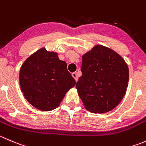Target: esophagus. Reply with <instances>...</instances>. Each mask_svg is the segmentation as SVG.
Here are the masks:
<instances>
[{"label":"esophagus","instance_id":"esophagus-1","mask_svg":"<svg viewBox=\"0 0 146 146\" xmlns=\"http://www.w3.org/2000/svg\"><path fill=\"white\" fill-rule=\"evenodd\" d=\"M72 76H73V77L74 78L75 80H76V81L77 82V81H78V78L77 73H72Z\"/></svg>","mask_w":146,"mask_h":146}]
</instances>
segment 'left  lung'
<instances>
[{"label": "left lung", "mask_w": 146, "mask_h": 146, "mask_svg": "<svg viewBox=\"0 0 146 146\" xmlns=\"http://www.w3.org/2000/svg\"><path fill=\"white\" fill-rule=\"evenodd\" d=\"M82 76L76 88L85 108L104 113L116 107L128 88L129 70L116 52L97 45L82 57Z\"/></svg>", "instance_id": "1"}]
</instances>
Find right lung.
Masks as SVG:
<instances>
[{"label":"right lung","instance_id":"add662e5","mask_svg":"<svg viewBox=\"0 0 146 146\" xmlns=\"http://www.w3.org/2000/svg\"><path fill=\"white\" fill-rule=\"evenodd\" d=\"M19 82L26 100L43 111L56 108L76 83L68 71L66 62L45 48L24 62L20 70Z\"/></svg>","mask_w":146,"mask_h":146}]
</instances>
